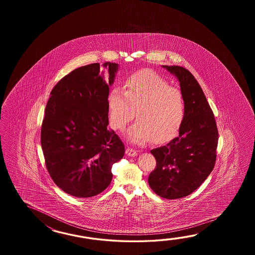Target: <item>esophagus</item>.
<instances>
[{
  "mask_svg": "<svg viewBox=\"0 0 255 255\" xmlns=\"http://www.w3.org/2000/svg\"><path fill=\"white\" fill-rule=\"evenodd\" d=\"M126 154L128 156V157H135L137 155V153L135 151V149L131 148V147H128L126 149Z\"/></svg>",
  "mask_w": 255,
  "mask_h": 255,
  "instance_id": "34e87169",
  "label": "esophagus"
}]
</instances>
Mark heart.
I'll return each mask as SVG.
<instances>
[{
    "label": "heart",
    "instance_id": "1",
    "mask_svg": "<svg viewBox=\"0 0 255 255\" xmlns=\"http://www.w3.org/2000/svg\"><path fill=\"white\" fill-rule=\"evenodd\" d=\"M107 102L109 124L113 129H123L135 111L137 121L126 134L135 144L151 139L155 143L167 142L179 132L184 120L182 94L151 71H140L128 77L124 90L113 87Z\"/></svg>",
    "mask_w": 255,
    "mask_h": 255
}]
</instances>
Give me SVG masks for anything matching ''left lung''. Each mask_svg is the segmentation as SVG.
<instances>
[{
  "label": "left lung",
  "instance_id": "8db88e82",
  "mask_svg": "<svg viewBox=\"0 0 255 255\" xmlns=\"http://www.w3.org/2000/svg\"><path fill=\"white\" fill-rule=\"evenodd\" d=\"M162 67L179 82L185 118L177 137L150 151L157 166L147 181L157 195L175 200L190 195L211 174L219 137L212 109L194 76L181 66Z\"/></svg>",
  "mask_w": 255,
  "mask_h": 255
}]
</instances>
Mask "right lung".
Segmentation results:
<instances>
[{
    "instance_id": "right-lung-1",
    "label": "right lung",
    "mask_w": 255,
    "mask_h": 255,
    "mask_svg": "<svg viewBox=\"0 0 255 255\" xmlns=\"http://www.w3.org/2000/svg\"><path fill=\"white\" fill-rule=\"evenodd\" d=\"M120 65L98 63L72 71L53 88L45 108L41 145L54 183L77 198L98 195L112 180L125 146L109 129L108 96Z\"/></svg>"
}]
</instances>
